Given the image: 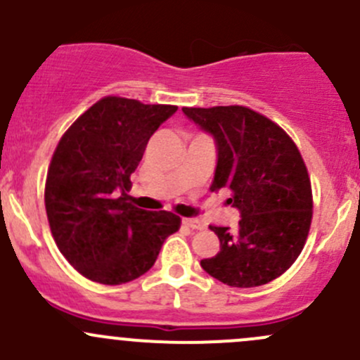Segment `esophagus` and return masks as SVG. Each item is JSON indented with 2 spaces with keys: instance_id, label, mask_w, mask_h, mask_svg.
<instances>
[{
  "instance_id": "obj_1",
  "label": "esophagus",
  "mask_w": 360,
  "mask_h": 360,
  "mask_svg": "<svg viewBox=\"0 0 360 360\" xmlns=\"http://www.w3.org/2000/svg\"><path fill=\"white\" fill-rule=\"evenodd\" d=\"M183 224L188 228H193V230H202L203 223L198 219H193V217H183Z\"/></svg>"
}]
</instances>
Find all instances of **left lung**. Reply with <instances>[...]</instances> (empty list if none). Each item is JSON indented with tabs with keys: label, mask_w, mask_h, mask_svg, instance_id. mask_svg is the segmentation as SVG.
<instances>
[{
	"label": "left lung",
	"mask_w": 360,
	"mask_h": 360,
	"mask_svg": "<svg viewBox=\"0 0 360 360\" xmlns=\"http://www.w3.org/2000/svg\"><path fill=\"white\" fill-rule=\"evenodd\" d=\"M183 112L216 141L210 190L228 188L242 216L235 230L210 226L219 252L202 268L231 288L268 284L296 261L310 230L314 200L300 150L277 123L245 106Z\"/></svg>",
	"instance_id": "8db88e82"
}]
</instances>
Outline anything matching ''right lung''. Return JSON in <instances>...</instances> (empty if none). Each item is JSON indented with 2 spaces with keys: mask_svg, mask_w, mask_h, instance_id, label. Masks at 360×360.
<instances>
[{
  "mask_svg": "<svg viewBox=\"0 0 360 360\" xmlns=\"http://www.w3.org/2000/svg\"><path fill=\"white\" fill-rule=\"evenodd\" d=\"M177 106L104 97L60 137L45 184L57 248L83 277L120 285L146 274L181 217L127 202L150 137Z\"/></svg>",
  "mask_w": 360,
  "mask_h": 360,
  "instance_id": "1",
  "label": "right lung"
}]
</instances>
